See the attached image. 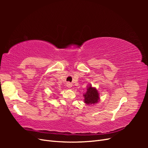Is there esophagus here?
Returning <instances> with one entry per match:
<instances>
[{
    "instance_id": "obj_1",
    "label": "esophagus",
    "mask_w": 148,
    "mask_h": 148,
    "mask_svg": "<svg viewBox=\"0 0 148 148\" xmlns=\"http://www.w3.org/2000/svg\"><path fill=\"white\" fill-rule=\"evenodd\" d=\"M66 86H67V87H68V88H71V86H72V84L68 82V83H66Z\"/></svg>"
}]
</instances>
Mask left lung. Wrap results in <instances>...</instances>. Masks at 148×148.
Wrapping results in <instances>:
<instances>
[{"label": "left lung", "mask_w": 148, "mask_h": 148, "mask_svg": "<svg viewBox=\"0 0 148 148\" xmlns=\"http://www.w3.org/2000/svg\"><path fill=\"white\" fill-rule=\"evenodd\" d=\"M84 102L86 104H96L99 99V93L97 90L92 86H89L88 89L84 95Z\"/></svg>", "instance_id": "obj_1"}]
</instances>
